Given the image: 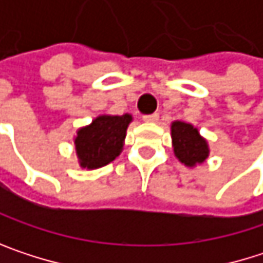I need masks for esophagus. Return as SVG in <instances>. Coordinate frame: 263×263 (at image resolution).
<instances>
[{"label":"esophagus","instance_id":"esophagus-1","mask_svg":"<svg viewBox=\"0 0 263 263\" xmlns=\"http://www.w3.org/2000/svg\"><path fill=\"white\" fill-rule=\"evenodd\" d=\"M158 114L157 112H154V114H149V116H143V120L144 122H147V123H155L157 120H158Z\"/></svg>","mask_w":263,"mask_h":263}]
</instances>
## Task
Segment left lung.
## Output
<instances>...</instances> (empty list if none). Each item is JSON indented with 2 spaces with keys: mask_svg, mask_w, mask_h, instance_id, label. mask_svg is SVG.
Instances as JSON below:
<instances>
[{
  "mask_svg": "<svg viewBox=\"0 0 263 263\" xmlns=\"http://www.w3.org/2000/svg\"><path fill=\"white\" fill-rule=\"evenodd\" d=\"M172 141L175 155L185 166H195L196 163H202L209 155L207 141L199 135L196 128L189 123H172Z\"/></svg>",
  "mask_w": 263,
  "mask_h": 263,
  "instance_id": "8db88e82",
  "label": "left lung"
}]
</instances>
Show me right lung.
<instances>
[{
	"mask_svg": "<svg viewBox=\"0 0 263 263\" xmlns=\"http://www.w3.org/2000/svg\"><path fill=\"white\" fill-rule=\"evenodd\" d=\"M131 120L129 114L100 116L89 126L79 129L74 144L80 166L97 169L116 160L122 152Z\"/></svg>",
	"mask_w": 263,
	"mask_h": 263,
	"instance_id": "right-lung-1",
	"label": "right lung"
}]
</instances>
